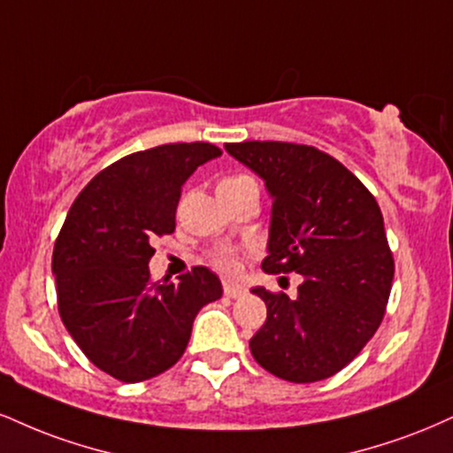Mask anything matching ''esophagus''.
Listing matches in <instances>:
<instances>
[{
    "label": "esophagus",
    "instance_id": "esophagus-1",
    "mask_svg": "<svg viewBox=\"0 0 453 453\" xmlns=\"http://www.w3.org/2000/svg\"><path fill=\"white\" fill-rule=\"evenodd\" d=\"M223 293H226L227 297L238 299V297L247 296V288H244L242 285H236V282H223Z\"/></svg>",
    "mask_w": 453,
    "mask_h": 453
}]
</instances>
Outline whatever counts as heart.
<instances>
[{"label":"heart","mask_w":453,"mask_h":453,"mask_svg":"<svg viewBox=\"0 0 453 453\" xmlns=\"http://www.w3.org/2000/svg\"><path fill=\"white\" fill-rule=\"evenodd\" d=\"M236 179H241V177H236ZM226 181H227V179H226ZM212 261H215L217 268L227 272V274H234V272L238 270V259L234 257L230 250H217Z\"/></svg>","instance_id":"heart-1"}]
</instances>
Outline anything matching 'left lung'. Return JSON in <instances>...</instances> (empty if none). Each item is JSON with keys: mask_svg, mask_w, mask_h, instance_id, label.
<instances>
[{"mask_svg": "<svg viewBox=\"0 0 453 453\" xmlns=\"http://www.w3.org/2000/svg\"><path fill=\"white\" fill-rule=\"evenodd\" d=\"M226 151L264 179L272 198L270 274H302L297 297L250 291L268 319L250 354L287 382L331 378L363 350L382 323L395 261L382 211L344 165L310 145L280 141L227 143Z\"/></svg>", "mask_w": 453, "mask_h": 453, "instance_id": "8db88e82", "label": "left lung"}]
</instances>
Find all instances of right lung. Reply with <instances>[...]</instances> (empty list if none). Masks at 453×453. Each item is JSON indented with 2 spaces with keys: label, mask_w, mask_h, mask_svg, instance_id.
Returning a JSON list of instances; mask_svg holds the SVG:
<instances>
[{
  "label": "right lung",
  "mask_w": 453,
  "mask_h": 453,
  "mask_svg": "<svg viewBox=\"0 0 453 453\" xmlns=\"http://www.w3.org/2000/svg\"><path fill=\"white\" fill-rule=\"evenodd\" d=\"M221 156L211 143H171L113 162L71 204L52 255L63 325L92 365L143 382L181 358L196 314L221 297L198 265L173 282L151 280L156 236L174 232L183 183Z\"/></svg>",
  "instance_id": "obj_1"
}]
</instances>
